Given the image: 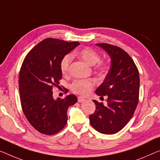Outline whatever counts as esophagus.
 Here are the masks:
<instances>
[{
	"label": "esophagus",
	"mask_w": 160,
	"mask_h": 160,
	"mask_svg": "<svg viewBox=\"0 0 160 160\" xmlns=\"http://www.w3.org/2000/svg\"><path fill=\"white\" fill-rule=\"evenodd\" d=\"M84 101H85L84 98L81 97H78V102H79V103H82V102H84Z\"/></svg>",
	"instance_id": "obj_1"
}]
</instances>
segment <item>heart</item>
<instances>
[{
	"label": "heart",
	"instance_id": "b5f03b06",
	"mask_svg": "<svg viewBox=\"0 0 160 160\" xmlns=\"http://www.w3.org/2000/svg\"><path fill=\"white\" fill-rule=\"evenodd\" d=\"M77 55L89 66L95 65L100 60L99 53L94 49L88 47L81 49L77 53ZM72 60V56L70 54L65 56L61 60V71L63 74L68 73ZM98 69L101 72H106L108 69V66L106 63L99 62L98 64ZM94 86V82L92 79H77L73 81L71 85V88L76 94L86 96L89 94Z\"/></svg>",
	"mask_w": 160,
	"mask_h": 160
}]
</instances>
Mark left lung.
I'll list each match as a JSON object with an SVG mask.
<instances>
[{"mask_svg": "<svg viewBox=\"0 0 160 160\" xmlns=\"http://www.w3.org/2000/svg\"><path fill=\"white\" fill-rule=\"evenodd\" d=\"M111 58L105 79L96 90L101 97L107 96V105L93 100L96 111L89 116L90 124L102 134L117 133L133 116L139 101V74L126 51L116 46L97 43Z\"/></svg>", "mask_w": 160, "mask_h": 160, "instance_id": "left-lung-1", "label": "left lung"}]
</instances>
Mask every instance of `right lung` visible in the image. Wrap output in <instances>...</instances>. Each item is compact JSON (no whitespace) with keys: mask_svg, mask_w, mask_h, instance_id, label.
I'll use <instances>...</instances> for the list:
<instances>
[{"mask_svg":"<svg viewBox=\"0 0 160 160\" xmlns=\"http://www.w3.org/2000/svg\"><path fill=\"white\" fill-rule=\"evenodd\" d=\"M46 38L31 50L19 73V92L22 109L29 123L41 133L52 135L67 123V110L77 102L73 94L64 99L53 98V88L62 78L61 62L64 56L79 45Z\"/></svg>","mask_w":160,"mask_h":160,"instance_id":"add662e5","label":"right lung"}]
</instances>
